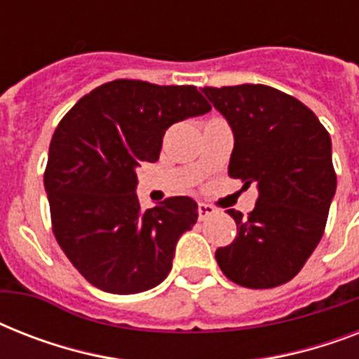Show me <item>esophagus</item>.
I'll list each match as a JSON object with an SVG mask.
<instances>
[{"label":"esophagus","mask_w":359,"mask_h":359,"mask_svg":"<svg viewBox=\"0 0 359 359\" xmlns=\"http://www.w3.org/2000/svg\"><path fill=\"white\" fill-rule=\"evenodd\" d=\"M197 214H199V219H207L210 218L212 214H216V208L212 207V205H207V203H199L197 205Z\"/></svg>","instance_id":"1"}]
</instances>
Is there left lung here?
<instances>
[{
  "mask_svg": "<svg viewBox=\"0 0 359 359\" xmlns=\"http://www.w3.org/2000/svg\"><path fill=\"white\" fill-rule=\"evenodd\" d=\"M201 91L235 134L229 177L259 188L248 218L227 210L236 236L216 250V261L240 287H279L300 272L324 235L337 186L328 130L306 104L270 86Z\"/></svg>",
  "mask_w": 359,
  "mask_h": 359,
  "instance_id": "left-lung-1",
  "label": "left lung"
}]
</instances>
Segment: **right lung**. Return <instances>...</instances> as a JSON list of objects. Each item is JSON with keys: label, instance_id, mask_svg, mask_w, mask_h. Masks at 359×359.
Here are the masks:
<instances>
[{"label": "right lung", "instance_id": "1", "mask_svg": "<svg viewBox=\"0 0 359 359\" xmlns=\"http://www.w3.org/2000/svg\"><path fill=\"white\" fill-rule=\"evenodd\" d=\"M207 111L210 104L194 86L114 80L57 124L44 171L52 231L97 289L135 294L168 278L177 240L197 222V203L168 197L143 210L135 169L156 162L171 124Z\"/></svg>", "mask_w": 359, "mask_h": 359}]
</instances>
